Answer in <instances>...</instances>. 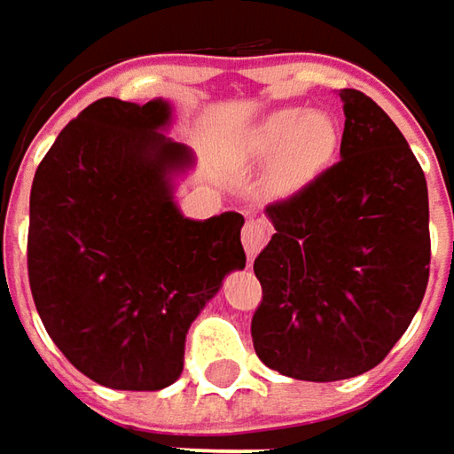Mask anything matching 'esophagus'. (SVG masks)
I'll return each instance as SVG.
<instances>
[{"label":"esophagus","instance_id":"1","mask_svg":"<svg viewBox=\"0 0 454 454\" xmlns=\"http://www.w3.org/2000/svg\"><path fill=\"white\" fill-rule=\"evenodd\" d=\"M270 222L262 217H247L245 227H242V245H245V253L253 260L254 254L260 253V247L268 242L270 237Z\"/></svg>","mask_w":454,"mask_h":454}]
</instances>
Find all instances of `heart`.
Wrapping results in <instances>:
<instances>
[{"mask_svg":"<svg viewBox=\"0 0 454 454\" xmlns=\"http://www.w3.org/2000/svg\"><path fill=\"white\" fill-rule=\"evenodd\" d=\"M340 151L339 123L328 114L305 108H280L253 133L250 153L272 164V186L280 194H295L336 164Z\"/></svg>","mask_w":454,"mask_h":454,"instance_id":"1","label":"heart"}]
</instances>
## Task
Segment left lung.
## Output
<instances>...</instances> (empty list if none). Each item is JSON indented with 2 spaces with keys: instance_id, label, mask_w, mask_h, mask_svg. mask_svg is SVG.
I'll return each mask as SVG.
<instances>
[{
  "instance_id": "left-lung-1",
  "label": "left lung",
  "mask_w": 454,
  "mask_h": 454,
  "mask_svg": "<svg viewBox=\"0 0 454 454\" xmlns=\"http://www.w3.org/2000/svg\"><path fill=\"white\" fill-rule=\"evenodd\" d=\"M339 96L340 161L268 204L275 235L254 260V351L303 381L351 379L381 364L429 280L425 171L372 98L354 88Z\"/></svg>"
}]
</instances>
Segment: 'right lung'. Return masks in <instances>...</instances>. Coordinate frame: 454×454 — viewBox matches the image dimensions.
<instances>
[{"label":"right lung","mask_w":454,"mask_h":454,"mask_svg":"<svg viewBox=\"0 0 454 454\" xmlns=\"http://www.w3.org/2000/svg\"><path fill=\"white\" fill-rule=\"evenodd\" d=\"M168 103L100 98L44 153L29 194L27 275L44 331L98 384L156 392L184 369L192 321L245 268V217L194 222L171 200L192 164L159 133Z\"/></svg>","instance_id":"add662e5"}]
</instances>
